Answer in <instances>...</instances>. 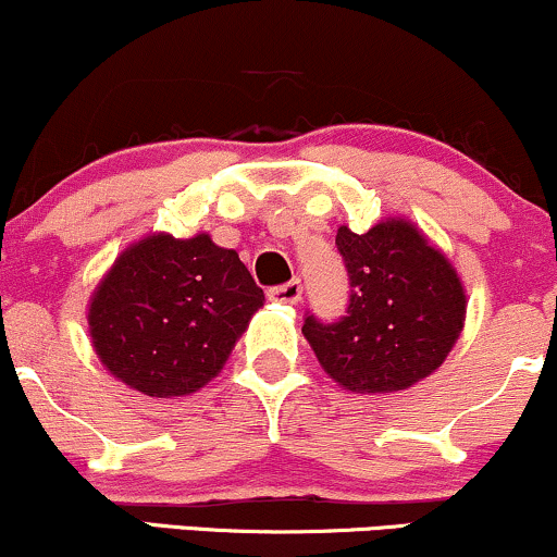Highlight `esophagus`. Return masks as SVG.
Instances as JSON below:
<instances>
[{
	"label": "esophagus",
	"mask_w": 557,
	"mask_h": 557,
	"mask_svg": "<svg viewBox=\"0 0 557 557\" xmlns=\"http://www.w3.org/2000/svg\"><path fill=\"white\" fill-rule=\"evenodd\" d=\"M268 299H271V302H281V305H297L299 299H302V281L292 278V281H286V284L273 286V289H268Z\"/></svg>",
	"instance_id": "34e87169"
}]
</instances>
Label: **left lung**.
I'll list each match as a JSON object with an SVG mask.
<instances>
[{"instance_id":"obj_1","label":"left lung","mask_w":557,"mask_h":557,"mask_svg":"<svg viewBox=\"0 0 557 557\" xmlns=\"http://www.w3.org/2000/svg\"><path fill=\"white\" fill-rule=\"evenodd\" d=\"M349 305L336 323L307 315L302 333L323 370L357 394H394L435 372L467 315L456 268L414 224L381 221L364 234L338 226Z\"/></svg>"}]
</instances>
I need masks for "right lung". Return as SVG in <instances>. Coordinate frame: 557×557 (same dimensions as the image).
<instances>
[{"label":"right lung","mask_w":557,"mask_h":557,"mask_svg":"<svg viewBox=\"0 0 557 557\" xmlns=\"http://www.w3.org/2000/svg\"><path fill=\"white\" fill-rule=\"evenodd\" d=\"M265 302L239 255L208 234H150L114 260L88 307L111 375L146 396H187L224 368Z\"/></svg>","instance_id":"right-lung-1"}]
</instances>
